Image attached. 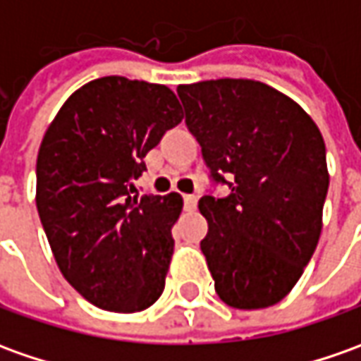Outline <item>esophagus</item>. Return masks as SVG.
I'll list each match as a JSON object with an SVG mask.
<instances>
[{"label": "esophagus", "mask_w": 361, "mask_h": 361, "mask_svg": "<svg viewBox=\"0 0 361 361\" xmlns=\"http://www.w3.org/2000/svg\"><path fill=\"white\" fill-rule=\"evenodd\" d=\"M183 207H185V212H193L197 207V197L195 195H183Z\"/></svg>", "instance_id": "1"}]
</instances>
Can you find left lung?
Here are the masks:
<instances>
[{
  "instance_id": "8db88e82",
  "label": "left lung",
  "mask_w": 361,
  "mask_h": 361,
  "mask_svg": "<svg viewBox=\"0 0 361 361\" xmlns=\"http://www.w3.org/2000/svg\"><path fill=\"white\" fill-rule=\"evenodd\" d=\"M178 97L212 180L231 190L200 200L215 293L241 310L281 302L322 231L324 138L293 98L259 80H201L180 85Z\"/></svg>"
}]
</instances>
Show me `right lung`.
I'll return each mask as SVG.
<instances>
[{
  "mask_svg": "<svg viewBox=\"0 0 361 361\" xmlns=\"http://www.w3.org/2000/svg\"><path fill=\"white\" fill-rule=\"evenodd\" d=\"M181 118L166 85L102 77L75 90L43 136L37 212L63 276L102 310L140 312L164 293L183 200L130 191Z\"/></svg>",
  "mask_w": 361,
  "mask_h": 361,
  "instance_id": "right-lung-1",
  "label": "right lung"
}]
</instances>
